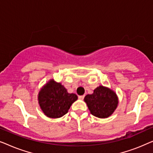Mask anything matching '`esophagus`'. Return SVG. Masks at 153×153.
Returning <instances> with one entry per match:
<instances>
[{
    "instance_id": "obj_1",
    "label": "esophagus",
    "mask_w": 153,
    "mask_h": 153,
    "mask_svg": "<svg viewBox=\"0 0 153 153\" xmlns=\"http://www.w3.org/2000/svg\"><path fill=\"white\" fill-rule=\"evenodd\" d=\"M83 98H84V95H81V96H79V99L81 100H83Z\"/></svg>"
}]
</instances>
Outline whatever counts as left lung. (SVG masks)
<instances>
[{"mask_svg":"<svg viewBox=\"0 0 153 153\" xmlns=\"http://www.w3.org/2000/svg\"><path fill=\"white\" fill-rule=\"evenodd\" d=\"M90 112L94 116L100 118H106L111 116L118 104V97L116 93L109 88L100 85L84 97Z\"/></svg>","mask_w":153,"mask_h":153,"instance_id":"8db88e82","label":"left lung"}]
</instances>
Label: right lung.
Wrapping results in <instances>:
<instances>
[{"label":"right lung","instance_id":"add662e5","mask_svg":"<svg viewBox=\"0 0 153 153\" xmlns=\"http://www.w3.org/2000/svg\"><path fill=\"white\" fill-rule=\"evenodd\" d=\"M77 99L76 94L69 93L61 83L53 79L43 85L37 95L41 110L51 118H58L65 115Z\"/></svg>","mask_w":153,"mask_h":153}]
</instances>
